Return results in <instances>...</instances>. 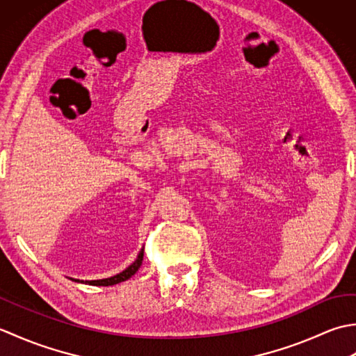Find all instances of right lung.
Here are the masks:
<instances>
[{"label":"right lung","instance_id":"right-lung-1","mask_svg":"<svg viewBox=\"0 0 356 356\" xmlns=\"http://www.w3.org/2000/svg\"><path fill=\"white\" fill-rule=\"evenodd\" d=\"M142 260H143V248L140 249L138 259H136L125 270L120 272V274L113 275L110 278H102V280H90V282L87 280L86 283L92 284V286H113V284H118L120 282H125V280L131 278L136 274V272H138V269L140 268V264H142ZM74 282H79V280H74Z\"/></svg>","mask_w":356,"mask_h":356}]
</instances>
